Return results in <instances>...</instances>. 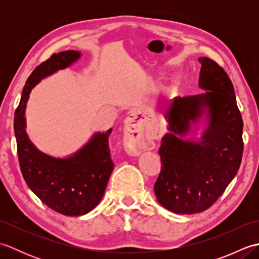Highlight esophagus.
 <instances>
[{
  "label": "esophagus",
  "instance_id": "34e87169",
  "mask_svg": "<svg viewBox=\"0 0 259 259\" xmlns=\"http://www.w3.org/2000/svg\"><path fill=\"white\" fill-rule=\"evenodd\" d=\"M126 133L129 134V138L125 142L126 150L134 156H138L142 150L149 148V142H147L144 136V129L139 122L134 123V120L129 119Z\"/></svg>",
  "mask_w": 259,
  "mask_h": 259
}]
</instances>
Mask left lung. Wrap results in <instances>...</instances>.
I'll use <instances>...</instances> for the list:
<instances>
[{
    "mask_svg": "<svg viewBox=\"0 0 259 259\" xmlns=\"http://www.w3.org/2000/svg\"><path fill=\"white\" fill-rule=\"evenodd\" d=\"M198 60L199 88L206 92L169 102L164 113L169 133L159 148L161 171L153 187L161 206L183 214L206 210L223 195L244 150L243 119L232 81L211 59ZM203 114L207 126L202 139L184 141Z\"/></svg>",
    "mask_w": 259,
    "mask_h": 259,
    "instance_id": "1",
    "label": "left lung"
}]
</instances>
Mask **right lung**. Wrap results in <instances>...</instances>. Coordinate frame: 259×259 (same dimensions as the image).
<instances>
[{
	"mask_svg": "<svg viewBox=\"0 0 259 259\" xmlns=\"http://www.w3.org/2000/svg\"><path fill=\"white\" fill-rule=\"evenodd\" d=\"M81 53L68 50L54 53L34 69L22 92L14 113V133L21 172L26 185L52 210L65 216H82L95 208L104 195L114 164L107 133L92 136L80 150L67 158H56L32 144L25 131V108L31 90L46 76L70 67Z\"/></svg>",
	"mask_w": 259,
	"mask_h": 259,
	"instance_id": "right-lung-1",
	"label": "right lung"
}]
</instances>
